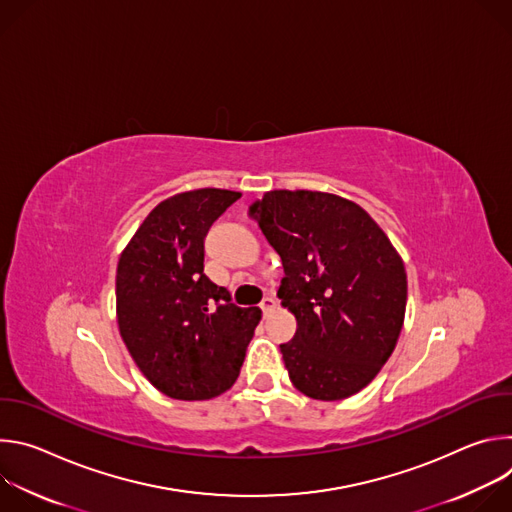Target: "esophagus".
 Wrapping results in <instances>:
<instances>
[{
  "instance_id": "1",
  "label": "esophagus",
  "mask_w": 512,
  "mask_h": 512,
  "mask_svg": "<svg viewBox=\"0 0 512 512\" xmlns=\"http://www.w3.org/2000/svg\"><path fill=\"white\" fill-rule=\"evenodd\" d=\"M275 308H277V302H275L273 298H265V300L261 302V310H263V314H265V316H269Z\"/></svg>"
}]
</instances>
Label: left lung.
<instances>
[{"label":"left lung","mask_w":512,"mask_h":512,"mask_svg":"<svg viewBox=\"0 0 512 512\" xmlns=\"http://www.w3.org/2000/svg\"><path fill=\"white\" fill-rule=\"evenodd\" d=\"M251 214L283 263L277 298L298 320L279 346L289 381L318 401L362 391L403 330L401 255L367 210L338 194L269 190Z\"/></svg>","instance_id":"left-lung-1"}]
</instances>
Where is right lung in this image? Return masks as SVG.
Returning a JSON list of instances; mask_svg holds the SVG:
<instances>
[{
  "mask_svg": "<svg viewBox=\"0 0 512 512\" xmlns=\"http://www.w3.org/2000/svg\"><path fill=\"white\" fill-rule=\"evenodd\" d=\"M241 192L198 188L162 200L125 245L117 326L143 377L180 401L229 391L261 320L204 275V237Z\"/></svg>",
  "mask_w": 512,
  "mask_h": 512,
  "instance_id": "right-lung-1",
  "label": "right lung"
}]
</instances>
